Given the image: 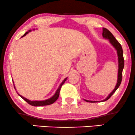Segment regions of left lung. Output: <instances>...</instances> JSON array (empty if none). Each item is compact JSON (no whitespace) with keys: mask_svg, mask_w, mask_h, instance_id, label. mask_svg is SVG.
<instances>
[{"mask_svg":"<svg viewBox=\"0 0 135 135\" xmlns=\"http://www.w3.org/2000/svg\"><path fill=\"white\" fill-rule=\"evenodd\" d=\"M103 36L104 38L109 39V42L113 46V47L115 48L117 51L118 53V81L117 84L115 86V88L113 89V91L110 93V94H109V96L106 98L105 99L103 100L102 101H105L108 100V99H109L111 96L113 94V93L116 91V89L119 88V86H120L121 81H122V72L123 69L124 65V61L123 58V49L121 47V44H119V42L116 39V38L114 37L113 35L112 34L110 31H108L106 28H103ZM87 102H91V103H95L98 102V101H88L85 100Z\"/></svg>","mask_w":135,"mask_h":135,"instance_id":"1","label":"left lung"}]
</instances>
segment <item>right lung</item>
Returning a JSON list of instances; mask_svg holds the SVG:
<instances>
[{
	"label": "right lung",
	"mask_w": 135,
	"mask_h": 135,
	"mask_svg": "<svg viewBox=\"0 0 135 135\" xmlns=\"http://www.w3.org/2000/svg\"><path fill=\"white\" fill-rule=\"evenodd\" d=\"M30 31H29L28 32H26L24 35H23L22 36V37H24V36H26V34H28V33H29V32H30ZM66 79H67V78L64 79V81H63L61 83V84H60L59 87L58 88V89H57V91H56V92L54 94V95L52 97L50 98L49 99H46V100H44V101H31L29 100V99H26V98L23 97L22 96L20 95V94H19V95L21 96V97L23 99H24V100L26 101V102L28 103V104H31V105H32V106H41L49 105V104H52V103H54L55 101H56L58 99V98H59V93H60V90H61V87H62V84H64V83H65V81H66Z\"/></svg>",
	"instance_id": "obj_1"
}]
</instances>
